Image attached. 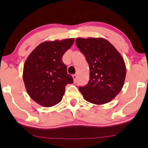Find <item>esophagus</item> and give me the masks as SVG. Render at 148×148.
I'll list each match as a JSON object with an SVG mask.
<instances>
[{
    "label": "esophagus",
    "mask_w": 148,
    "mask_h": 148,
    "mask_svg": "<svg viewBox=\"0 0 148 148\" xmlns=\"http://www.w3.org/2000/svg\"><path fill=\"white\" fill-rule=\"evenodd\" d=\"M73 79H74V82L76 83L77 81V74H73Z\"/></svg>",
    "instance_id": "34e87169"
}]
</instances>
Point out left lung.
<instances>
[{
    "instance_id": "1",
    "label": "left lung",
    "mask_w": 148,
    "mask_h": 148,
    "mask_svg": "<svg viewBox=\"0 0 148 148\" xmlns=\"http://www.w3.org/2000/svg\"><path fill=\"white\" fill-rule=\"evenodd\" d=\"M76 47L86 57L90 80L79 89L84 99L95 104L109 102L121 90L126 76L125 61L116 49L103 38H77Z\"/></svg>"
}]
</instances>
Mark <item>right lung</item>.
I'll use <instances>...</instances> for the list:
<instances>
[{
    "label": "right lung",
    "mask_w": 148,
    "mask_h": 148,
    "mask_svg": "<svg viewBox=\"0 0 148 148\" xmlns=\"http://www.w3.org/2000/svg\"><path fill=\"white\" fill-rule=\"evenodd\" d=\"M74 39L42 42L30 54L23 67V79L27 92L34 101L51 107L62 100L67 84L74 80L67 74L62 56Z\"/></svg>",
    "instance_id": "right-lung-1"
}]
</instances>
